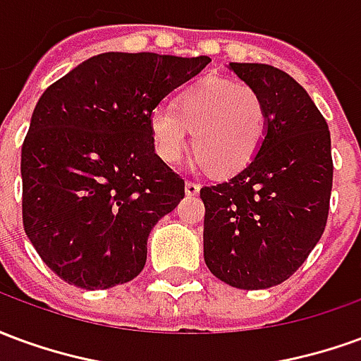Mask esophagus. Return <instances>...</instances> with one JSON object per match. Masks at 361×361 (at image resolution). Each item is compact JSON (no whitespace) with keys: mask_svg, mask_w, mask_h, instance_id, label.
Returning <instances> with one entry per match:
<instances>
[{"mask_svg":"<svg viewBox=\"0 0 361 361\" xmlns=\"http://www.w3.org/2000/svg\"><path fill=\"white\" fill-rule=\"evenodd\" d=\"M199 189H201L199 183H195V181H188V183H185V195L195 197L197 193H199Z\"/></svg>","mask_w":361,"mask_h":361,"instance_id":"esophagus-1","label":"esophagus"}]
</instances>
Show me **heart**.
Instances as JSON below:
<instances>
[{"mask_svg": "<svg viewBox=\"0 0 361 361\" xmlns=\"http://www.w3.org/2000/svg\"><path fill=\"white\" fill-rule=\"evenodd\" d=\"M173 108H157L149 118L150 141L166 164L183 158L189 131L197 160L214 176L228 178L251 164L265 137V102L247 85L197 82L176 98Z\"/></svg>", "mask_w": 361, "mask_h": 361, "instance_id": "b5f03b06", "label": "heart"}]
</instances>
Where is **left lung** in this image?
Returning <instances> with one entry per match:
<instances>
[{
    "mask_svg": "<svg viewBox=\"0 0 361 361\" xmlns=\"http://www.w3.org/2000/svg\"><path fill=\"white\" fill-rule=\"evenodd\" d=\"M267 108V131L247 168L201 189L209 271L240 290L276 286L325 232L333 189L331 133L300 82L265 63H230Z\"/></svg>",
    "mask_w": 361,
    "mask_h": 361,
    "instance_id": "left-lung-1",
    "label": "left lung"
}]
</instances>
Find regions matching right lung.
Returning <instances> with one entry per match:
<instances>
[{
	"instance_id": "obj_1",
	"label": "right lung",
	"mask_w": 361,
	"mask_h": 361,
	"mask_svg": "<svg viewBox=\"0 0 361 361\" xmlns=\"http://www.w3.org/2000/svg\"><path fill=\"white\" fill-rule=\"evenodd\" d=\"M209 63L106 51L44 90L20 150L23 226L59 279L106 290L142 271L150 230L185 195L149 118Z\"/></svg>"
}]
</instances>
